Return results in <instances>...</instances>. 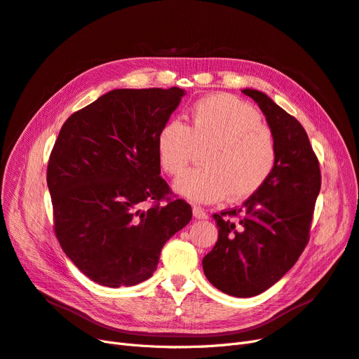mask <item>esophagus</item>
<instances>
[{
  "mask_svg": "<svg viewBox=\"0 0 359 359\" xmlns=\"http://www.w3.org/2000/svg\"><path fill=\"white\" fill-rule=\"evenodd\" d=\"M193 215L194 219H199V220H203V219H208V214H206L201 206H193Z\"/></svg>",
  "mask_w": 359,
  "mask_h": 359,
  "instance_id": "esophagus-1",
  "label": "esophagus"
}]
</instances>
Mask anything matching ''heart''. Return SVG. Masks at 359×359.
<instances>
[{"label":"heart","instance_id":"heart-1","mask_svg":"<svg viewBox=\"0 0 359 359\" xmlns=\"http://www.w3.org/2000/svg\"><path fill=\"white\" fill-rule=\"evenodd\" d=\"M202 166L175 181V190L193 202L243 201L264 186L277 161L276 136L262 116L236 97L215 94L193 104L189 127L170 119L157 135L161 169L175 177L186 169L194 149Z\"/></svg>","mask_w":359,"mask_h":359}]
</instances>
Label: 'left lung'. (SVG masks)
<instances>
[{"label":"left lung","mask_w":359,"mask_h":359,"mask_svg":"<svg viewBox=\"0 0 359 359\" xmlns=\"http://www.w3.org/2000/svg\"><path fill=\"white\" fill-rule=\"evenodd\" d=\"M243 93L265 114L276 136L277 161L243 206L214 214L219 240L202 266L212 286L248 298L277 283L309 244L322 180L319 160L298 119L264 93Z\"/></svg>","instance_id":"8db88e82"}]
</instances>
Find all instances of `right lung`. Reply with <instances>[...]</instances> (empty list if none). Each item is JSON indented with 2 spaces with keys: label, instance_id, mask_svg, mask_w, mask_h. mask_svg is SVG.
Wrapping results in <instances>:
<instances>
[{
  "label": "right lung",
  "instance_id": "add662e5",
  "mask_svg": "<svg viewBox=\"0 0 359 359\" xmlns=\"http://www.w3.org/2000/svg\"><path fill=\"white\" fill-rule=\"evenodd\" d=\"M184 90H114L72 114L48 163L53 231L95 283L133 286L191 220V206L160 177L157 135ZM144 201L151 206L144 212Z\"/></svg>",
  "mask_w": 359,
  "mask_h": 359
}]
</instances>
